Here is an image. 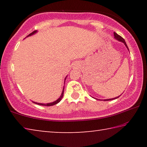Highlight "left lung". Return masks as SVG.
<instances>
[{
  "label": "left lung",
  "instance_id": "left-lung-1",
  "mask_svg": "<svg viewBox=\"0 0 147 147\" xmlns=\"http://www.w3.org/2000/svg\"><path fill=\"white\" fill-rule=\"evenodd\" d=\"M114 38H115L116 39H117L118 41H121V42H123V43L125 45V46L126 47V48H127L128 49V46H127V45H126V42H125V41H124V39L122 38L121 36H119V35H118L117 34V33H115V32H114ZM129 51V50H128ZM121 96V95H120ZM117 96V97H115V98H110V99H105V100H104V101H108V100H113V99H116V98H119V96Z\"/></svg>",
  "mask_w": 147,
  "mask_h": 147
}]
</instances>
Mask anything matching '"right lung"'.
<instances>
[{
  "label": "right lung",
  "mask_w": 147,
  "mask_h": 147,
  "mask_svg": "<svg viewBox=\"0 0 147 147\" xmlns=\"http://www.w3.org/2000/svg\"><path fill=\"white\" fill-rule=\"evenodd\" d=\"M37 32H38V31H37V30H34V32H32L31 34H30L29 35H28V36H27L26 37H29V36H32V35H34V34H36ZM66 78H67V76L65 77V81ZM63 93H64V88H63V91H62L61 94V96H59V98L58 99H57V100H56V101L53 102H51V103H47V104L38 103V102H34V103H35V104H38V105H41V106H51L55 105V104H58V102H60V100H61V98H63Z\"/></svg>",
  "instance_id": "obj_1"
}]
</instances>
